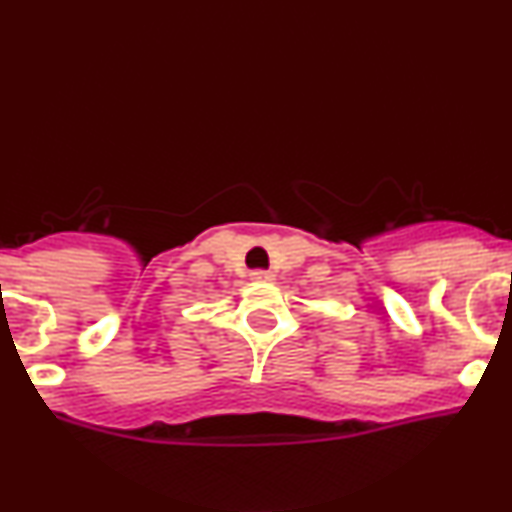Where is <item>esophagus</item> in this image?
I'll return each mask as SVG.
<instances>
[{"instance_id":"1","label":"esophagus","mask_w":512,"mask_h":512,"mask_svg":"<svg viewBox=\"0 0 512 512\" xmlns=\"http://www.w3.org/2000/svg\"><path fill=\"white\" fill-rule=\"evenodd\" d=\"M250 276L255 281H272L274 279V274L272 272H264V269H255V272H252Z\"/></svg>"}]
</instances>
